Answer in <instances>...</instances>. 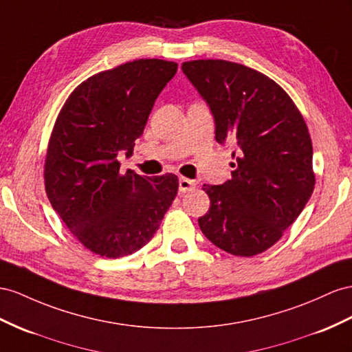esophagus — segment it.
<instances>
[{"mask_svg": "<svg viewBox=\"0 0 352 352\" xmlns=\"http://www.w3.org/2000/svg\"><path fill=\"white\" fill-rule=\"evenodd\" d=\"M195 187H196V182H193V179H188V178H184V177L179 178L178 188H179V192H182V193L190 192V190H193Z\"/></svg>", "mask_w": 352, "mask_h": 352, "instance_id": "obj_1", "label": "esophagus"}]
</instances>
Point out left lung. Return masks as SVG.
Segmentation results:
<instances>
[{
	"label": "left lung",
	"mask_w": 352,
	"mask_h": 352,
	"mask_svg": "<svg viewBox=\"0 0 352 352\" xmlns=\"http://www.w3.org/2000/svg\"><path fill=\"white\" fill-rule=\"evenodd\" d=\"M183 73L208 102L215 140L233 141L232 179L204 184V235L233 256L263 253L281 239L314 192L312 141L293 99L272 78L223 59H197Z\"/></svg>",
	"instance_id": "8db88e82"
}]
</instances>
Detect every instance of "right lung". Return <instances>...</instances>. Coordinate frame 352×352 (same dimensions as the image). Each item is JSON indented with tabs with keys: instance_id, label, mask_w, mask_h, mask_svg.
Listing matches in <instances>:
<instances>
[{
	"instance_id": "add662e5",
	"label": "right lung",
	"mask_w": 352,
	"mask_h": 352,
	"mask_svg": "<svg viewBox=\"0 0 352 352\" xmlns=\"http://www.w3.org/2000/svg\"><path fill=\"white\" fill-rule=\"evenodd\" d=\"M175 62L137 59L80 83L60 108L44 160L53 210L92 251L119 258L153 238L178 192L175 174L120 173L156 98L177 73Z\"/></svg>"
}]
</instances>
